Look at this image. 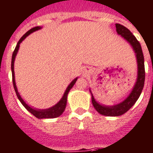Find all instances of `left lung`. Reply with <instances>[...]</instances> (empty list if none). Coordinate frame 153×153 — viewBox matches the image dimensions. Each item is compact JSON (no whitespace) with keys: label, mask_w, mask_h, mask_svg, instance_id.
Instances as JSON below:
<instances>
[{"label":"left lung","mask_w":153,"mask_h":153,"mask_svg":"<svg viewBox=\"0 0 153 153\" xmlns=\"http://www.w3.org/2000/svg\"><path fill=\"white\" fill-rule=\"evenodd\" d=\"M116 32L118 34H120L124 39L130 43L133 47L135 53H136V59L138 63V77L137 81L132 91L129 95L127 99L123 102H120V104L107 107L99 104L95 100L92 95L91 101L92 104L95 108V110L101 115H107V116H119L126 113L130 108L133 106L141 94L142 90L144 88V79H145V70H144V58L143 51H142L141 45L136 38L132 34V33L128 30L125 26L120 24H115Z\"/></svg>","instance_id":"obj_1"}]
</instances>
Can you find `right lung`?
<instances>
[{
    "instance_id": "1",
    "label": "right lung",
    "mask_w": 153,
    "mask_h": 153,
    "mask_svg": "<svg viewBox=\"0 0 153 153\" xmlns=\"http://www.w3.org/2000/svg\"><path fill=\"white\" fill-rule=\"evenodd\" d=\"M41 29V27L39 26H36V27L33 28L31 30H30L28 32H26L25 34L22 36L21 39L18 41L16 47H15V50L13 53V55H12V62H11V70H12V77H13V87H14L15 92L17 94V96L18 98V100H20V102H22V105L25 107L26 109H27L29 111H30L31 114L34 115L35 117H37L38 119H52V118H56V117H58L59 115H61L62 114V112L65 110L66 105V101H67V95H68L70 90L71 89L72 87L74 86V83L76 82L77 79H74L73 81L71 82V84L69 85L67 89L66 90V91L64 93L63 97L62 98V100L59 101V102L57 103L56 105H54L52 108H49V109H45V110H37V109H33V108H30L29 105H27L24 102V100H22V97L20 96L19 93L17 91V87H16V83H15V79H14V60L15 57H16V54H17V51H18V49H19V45L20 43L22 42V41L24 40L28 35H30L31 33L34 32L36 30Z\"/></svg>"
}]
</instances>
